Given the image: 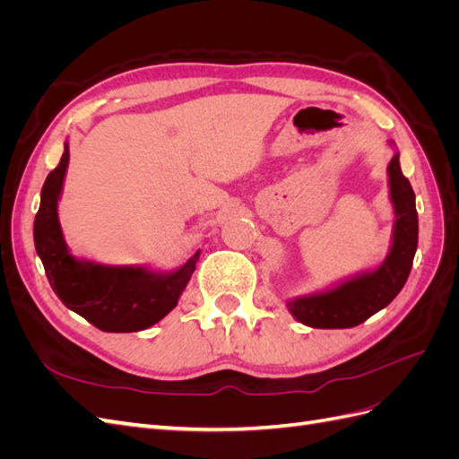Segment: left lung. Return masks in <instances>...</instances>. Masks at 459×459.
Wrapping results in <instances>:
<instances>
[{"mask_svg":"<svg viewBox=\"0 0 459 459\" xmlns=\"http://www.w3.org/2000/svg\"><path fill=\"white\" fill-rule=\"evenodd\" d=\"M393 145V142H391ZM396 151L386 166L388 197L393 203L394 224L391 248L377 268L354 273L324 290L287 300L295 319L317 329H346L366 322L383 310L404 287L415 251H418V211L415 193L400 170Z\"/></svg>","mask_w":459,"mask_h":459,"instance_id":"left-lung-1","label":"left lung"}]
</instances>
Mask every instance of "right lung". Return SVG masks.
I'll return each instance as SVG.
<instances>
[{
    "label": "right lung",
    "instance_id": "obj_1",
    "mask_svg": "<svg viewBox=\"0 0 459 459\" xmlns=\"http://www.w3.org/2000/svg\"><path fill=\"white\" fill-rule=\"evenodd\" d=\"M68 157V142H65L61 162L41 187L34 220L36 253L44 264L51 289L68 310L86 317L101 331L132 333L155 325L176 308L195 272L201 251L170 272L152 270L143 264L107 266L76 258L68 251L57 212Z\"/></svg>",
    "mask_w": 459,
    "mask_h": 459
}]
</instances>
